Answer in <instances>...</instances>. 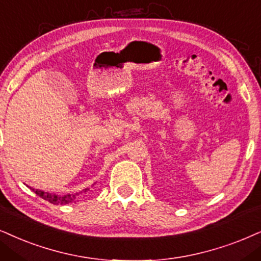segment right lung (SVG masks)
Listing matches in <instances>:
<instances>
[{
	"label": "right lung",
	"instance_id": "right-lung-1",
	"mask_svg": "<svg viewBox=\"0 0 261 261\" xmlns=\"http://www.w3.org/2000/svg\"><path fill=\"white\" fill-rule=\"evenodd\" d=\"M32 189V188H30ZM32 191H35L38 196H41L43 200H47L48 202L54 203V204H68V203H73L77 202L75 200V195H55V194L51 193H47V191H43V190H38V189H32Z\"/></svg>",
	"mask_w": 261,
	"mask_h": 261
}]
</instances>
